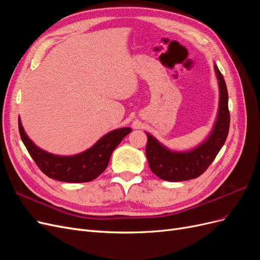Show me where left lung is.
Listing matches in <instances>:
<instances>
[{"label": "left lung", "mask_w": 260, "mask_h": 260, "mask_svg": "<svg viewBox=\"0 0 260 260\" xmlns=\"http://www.w3.org/2000/svg\"><path fill=\"white\" fill-rule=\"evenodd\" d=\"M220 88V103L216 124L210 137L199 147L186 153L170 152L151 135L147 136L146 157L154 174L166 181L191 180L200 177L214 161L223 146L230 127V112L228 106V90L222 74L215 66Z\"/></svg>", "instance_id": "left-lung-1"}]
</instances>
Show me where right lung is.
<instances>
[{"label":"right lung","instance_id":"add662e5","mask_svg":"<svg viewBox=\"0 0 260 260\" xmlns=\"http://www.w3.org/2000/svg\"><path fill=\"white\" fill-rule=\"evenodd\" d=\"M20 138L37 166L49 178L68 183L89 182L103 172L114 149L131 132L130 128L117 129L107 133L88 151L75 156H56L36 146L23 131L18 119Z\"/></svg>","mask_w":260,"mask_h":260}]
</instances>
